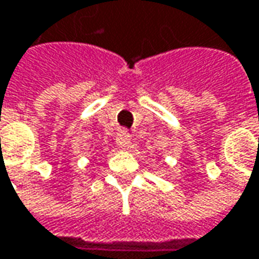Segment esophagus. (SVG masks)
I'll return each instance as SVG.
<instances>
[{"instance_id":"34e87169","label":"esophagus","mask_w":259,"mask_h":259,"mask_svg":"<svg viewBox=\"0 0 259 259\" xmlns=\"http://www.w3.org/2000/svg\"><path fill=\"white\" fill-rule=\"evenodd\" d=\"M117 145L121 148V150H130L133 147V142H131V138L130 135H126L125 133H122L117 138Z\"/></svg>"}]
</instances>
